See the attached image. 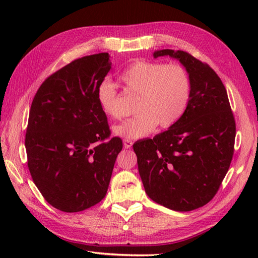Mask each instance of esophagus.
Here are the masks:
<instances>
[{
	"mask_svg": "<svg viewBox=\"0 0 258 258\" xmlns=\"http://www.w3.org/2000/svg\"><path fill=\"white\" fill-rule=\"evenodd\" d=\"M123 144H124L125 149H131V147H132V145H133V141L130 140V139H125L123 141Z\"/></svg>",
	"mask_w": 258,
	"mask_h": 258,
	"instance_id": "obj_1",
	"label": "esophagus"
}]
</instances>
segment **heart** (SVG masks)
Returning <instances> with one entry per match:
<instances>
[{"mask_svg": "<svg viewBox=\"0 0 258 258\" xmlns=\"http://www.w3.org/2000/svg\"><path fill=\"white\" fill-rule=\"evenodd\" d=\"M119 80L126 91L139 95L136 116L114 128L126 139H141L158 125L168 128L183 117L191 98V80L183 65L177 63L139 61L126 69ZM97 101L109 117L122 119L119 93L113 83L104 81L97 89Z\"/></svg>", "mask_w": 258, "mask_h": 258, "instance_id": "heart-1", "label": "heart"}]
</instances>
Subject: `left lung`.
I'll list each match as a JSON object with an SVG mask.
<instances>
[{"mask_svg":"<svg viewBox=\"0 0 258 258\" xmlns=\"http://www.w3.org/2000/svg\"><path fill=\"white\" fill-rule=\"evenodd\" d=\"M165 55L179 59L189 73V105L169 130L133 149L147 196L188 212L216 195L233 158L236 124L225 86L210 65L185 51L154 53L155 58Z\"/></svg>","mask_w":258,"mask_h":258,"instance_id":"8db88e82","label":"left lung"}]
</instances>
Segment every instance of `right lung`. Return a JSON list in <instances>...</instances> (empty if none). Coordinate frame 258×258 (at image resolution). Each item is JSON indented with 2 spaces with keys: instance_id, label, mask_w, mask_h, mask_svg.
Here are the masks:
<instances>
[{
  "instance_id": "add662e5",
  "label": "right lung",
  "mask_w": 258,
  "mask_h": 258,
  "mask_svg": "<svg viewBox=\"0 0 258 258\" xmlns=\"http://www.w3.org/2000/svg\"><path fill=\"white\" fill-rule=\"evenodd\" d=\"M111 70L108 53L87 55L51 74L33 98L25 134L27 166L44 200L65 213L106 195L122 140L111 138L97 89Z\"/></svg>"
}]
</instances>
